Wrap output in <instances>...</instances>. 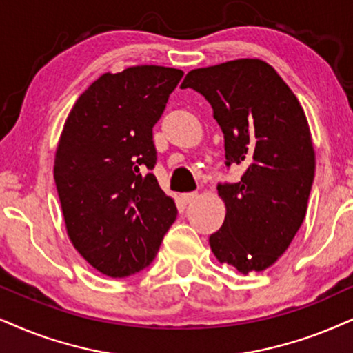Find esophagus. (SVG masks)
I'll return each instance as SVG.
<instances>
[{
	"label": "esophagus",
	"instance_id": "obj_1",
	"mask_svg": "<svg viewBox=\"0 0 353 353\" xmlns=\"http://www.w3.org/2000/svg\"><path fill=\"white\" fill-rule=\"evenodd\" d=\"M197 197H199L197 192H187V194H182V199H184V202H185V203L194 202V200L197 199Z\"/></svg>",
	"mask_w": 353,
	"mask_h": 353
}]
</instances>
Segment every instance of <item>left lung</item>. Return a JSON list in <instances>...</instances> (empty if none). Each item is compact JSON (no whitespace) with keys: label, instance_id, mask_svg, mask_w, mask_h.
Here are the masks:
<instances>
[{"label":"left lung","instance_id":"obj_1","mask_svg":"<svg viewBox=\"0 0 353 353\" xmlns=\"http://www.w3.org/2000/svg\"><path fill=\"white\" fill-rule=\"evenodd\" d=\"M181 88L208 101L225 137L226 168L244 169L238 182L216 185L226 216L210 248L243 274L265 270L295 238L313 189L314 150L303 107L256 58L192 70Z\"/></svg>","mask_w":353,"mask_h":353}]
</instances>
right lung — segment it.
I'll list each match as a JSON object with an SVG mask.
<instances>
[{"label": "right lung", "mask_w": 353, "mask_h": 353, "mask_svg": "<svg viewBox=\"0 0 353 353\" xmlns=\"http://www.w3.org/2000/svg\"><path fill=\"white\" fill-rule=\"evenodd\" d=\"M184 77L166 66L105 73L79 96L57 148L53 177L66 231L101 274L133 275L154 261L177 216L153 171V127Z\"/></svg>", "instance_id": "right-lung-1"}]
</instances>
